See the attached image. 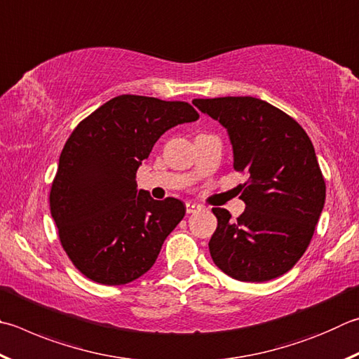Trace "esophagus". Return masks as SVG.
Wrapping results in <instances>:
<instances>
[{
    "instance_id": "obj_1",
    "label": "esophagus",
    "mask_w": 359,
    "mask_h": 359,
    "mask_svg": "<svg viewBox=\"0 0 359 359\" xmlns=\"http://www.w3.org/2000/svg\"><path fill=\"white\" fill-rule=\"evenodd\" d=\"M196 210H199V205L194 204V202H187V213H194Z\"/></svg>"
}]
</instances>
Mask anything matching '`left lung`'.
<instances>
[{
    "mask_svg": "<svg viewBox=\"0 0 359 359\" xmlns=\"http://www.w3.org/2000/svg\"><path fill=\"white\" fill-rule=\"evenodd\" d=\"M194 107L227 128L233 169L248 174L238 185L246 208L218 219L208 242L215 265L245 283L287 273L308 250L320 218L327 187L314 146L303 127L256 97L194 99Z\"/></svg>",
    "mask_w": 359,
    "mask_h": 359,
    "instance_id": "obj_1",
    "label": "left lung"
}]
</instances>
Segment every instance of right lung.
I'll list each match as a JSON object with an SVG mask.
<instances>
[{
	"label": "right lung",
	"instance_id": "1",
	"mask_svg": "<svg viewBox=\"0 0 359 359\" xmlns=\"http://www.w3.org/2000/svg\"><path fill=\"white\" fill-rule=\"evenodd\" d=\"M198 119L187 102L123 94L75 127L51 184L50 210L64 251L84 276L122 285L151 270L185 204L138 190L136 171L166 130Z\"/></svg>",
	"mask_w": 359,
	"mask_h": 359
}]
</instances>
